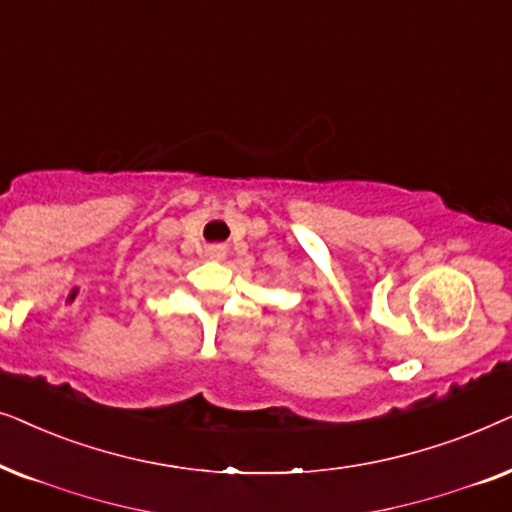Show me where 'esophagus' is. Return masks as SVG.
I'll return each instance as SVG.
<instances>
[{"instance_id":"esophagus-1","label":"esophagus","mask_w":512,"mask_h":512,"mask_svg":"<svg viewBox=\"0 0 512 512\" xmlns=\"http://www.w3.org/2000/svg\"><path fill=\"white\" fill-rule=\"evenodd\" d=\"M206 255L210 257V260H224V257H227V248H224L222 243H215V245H208L206 248Z\"/></svg>"}]
</instances>
